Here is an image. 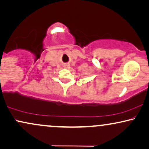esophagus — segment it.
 Returning a JSON list of instances; mask_svg holds the SVG:
<instances>
[{"mask_svg":"<svg viewBox=\"0 0 149 149\" xmlns=\"http://www.w3.org/2000/svg\"><path fill=\"white\" fill-rule=\"evenodd\" d=\"M69 67H70V65H69V64H66V65H64V67H65V69H68L69 68Z\"/></svg>","mask_w":149,"mask_h":149,"instance_id":"1","label":"esophagus"}]
</instances>
